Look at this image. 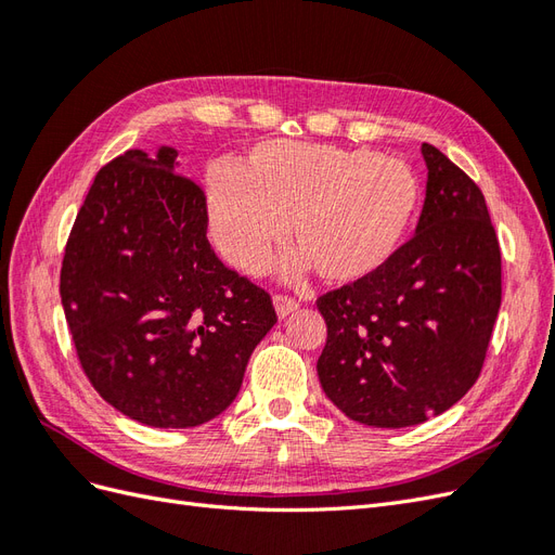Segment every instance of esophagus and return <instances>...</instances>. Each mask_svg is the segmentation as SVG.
I'll use <instances>...</instances> for the list:
<instances>
[{"label": "esophagus", "instance_id": "34e87169", "mask_svg": "<svg viewBox=\"0 0 555 555\" xmlns=\"http://www.w3.org/2000/svg\"><path fill=\"white\" fill-rule=\"evenodd\" d=\"M273 306H275V312H278L280 319L289 317L292 312L298 310V304H296L294 298H289V296H275V298H273Z\"/></svg>", "mask_w": 555, "mask_h": 555}]
</instances>
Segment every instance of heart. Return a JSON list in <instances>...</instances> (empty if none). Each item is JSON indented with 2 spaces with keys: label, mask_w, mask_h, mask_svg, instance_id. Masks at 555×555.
<instances>
[{
  "label": "heart",
  "mask_w": 555,
  "mask_h": 555,
  "mask_svg": "<svg viewBox=\"0 0 555 555\" xmlns=\"http://www.w3.org/2000/svg\"><path fill=\"white\" fill-rule=\"evenodd\" d=\"M206 198L212 241L229 263L263 273L289 222L298 251L287 273L314 268L345 287L379 273L405 245L422 188L408 164L375 150L268 141L247 166H208Z\"/></svg>",
  "instance_id": "b5f03b06"
}]
</instances>
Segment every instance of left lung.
Returning <instances> with one entry per match:
<instances>
[{"label": "left lung", "instance_id": "left-lung-1", "mask_svg": "<svg viewBox=\"0 0 555 555\" xmlns=\"http://www.w3.org/2000/svg\"><path fill=\"white\" fill-rule=\"evenodd\" d=\"M414 236L379 273L319 296L322 389L351 422L405 428L447 412L481 373L502 298L500 245L481 190L424 143Z\"/></svg>", "mask_w": 555, "mask_h": 555}]
</instances>
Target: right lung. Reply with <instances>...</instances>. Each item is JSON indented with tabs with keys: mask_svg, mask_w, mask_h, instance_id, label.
<instances>
[{
	"mask_svg": "<svg viewBox=\"0 0 555 555\" xmlns=\"http://www.w3.org/2000/svg\"><path fill=\"white\" fill-rule=\"evenodd\" d=\"M178 150H127L96 173L66 241L60 296L88 379L155 428H192L238 396L278 322L271 296L210 247L206 194Z\"/></svg>",
	"mask_w": 555,
	"mask_h": 555,
	"instance_id": "right-lung-1",
	"label": "right lung"
}]
</instances>
